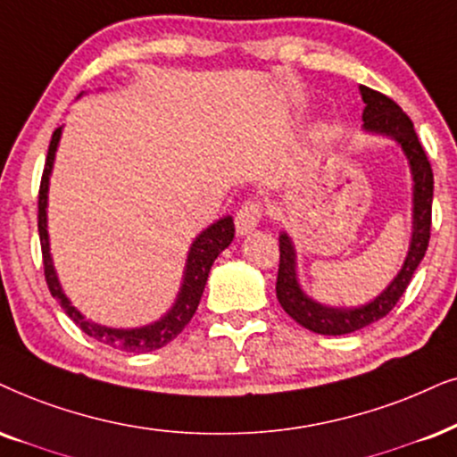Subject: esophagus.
Instances as JSON below:
<instances>
[{
  "label": "esophagus",
  "mask_w": 457,
  "mask_h": 457,
  "mask_svg": "<svg viewBox=\"0 0 457 457\" xmlns=\"http://www.w3.org/2000/svg\"><path fill=\"white\" fill-rule=\"evenodd\" d=\"M263 212H265V206L262 200L259 198L246 200L238 209V212H236V232L240 236L251 234L259 225V221L263 219Z\"/></svg>",
  "instance_id": "obj_1"
}]
</instances>
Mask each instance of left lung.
<instances>
[{"mask_svg": "<svg viewBox=\"0 0 457 457\" xmlns=\"http://www.w3.org/2000/svg\"><path fill=\"white\" fill-rule=\"evenodd\" d=\"M362 101H365V130L388 135L401 143L403 152L407 154L409 164L413 170V238L409 246V255L405 265L392 280V285L371 303L354 310L325 308L314 303L302 293L295 276V251L287 234L280 236V265L278 278H276V297L282 310L299 325L320 335H345L354 333L358 328L371 325V322L384 319L390 314L403 293L407 291L409 282L413 278V271L426 255L430 240L432 225V192H435V179H432V166L421 147L418 135H415L411 118L396 105L395 101L382 95V92L361 86Z\"/></svg>", "mask_w": 457, "mask_h": 457, "instance_id": "1", "label": "left lung"}]
</instances>
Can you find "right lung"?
Masks as SVG:
<instances>
[{
	"label": "right lung",
	"instance_id": "right-lung-1",
	"mask_svg": "<svg viewBox=\"0 0 457 457\" xmlns=\"http://www.w3.org/2000/svg\"><path fill=\"white\" fill-rule=\"evenodd\" d=\"M61 138V126L52 132L48 155H46V166L42 183H39V198H37V229H39V242H42V259H44V276L46 285H48L52 297L61 303V308L65 310V314L71 319L75 325L86 335H90L96 342L112 345L115 350L122 352H152L158 350L162 345H166L172 339L177 337L179 333L186 328V325L192 320V316L198 310L200 297L204 293L206 278H209L211 265L215 263V259L223 248L229 246V242L234 238V219L223 217L219 219L217 223H212L211 228H206L195 242L192 245V251H189L187 265H186V278H183L181 293H179L175 305L164 319L154 322V325L141 327V328H107L101 325H95V322L86 320L78 310L69 303V299L62 293V288L56 280L54 265H52L50 253H48V229H46V202H48V177L52 170V162H54V152L56 145H59Z\"/></svg>",
	"mask_w": 457,
	"mask_h": 457
}]
</instances>
